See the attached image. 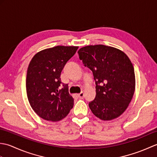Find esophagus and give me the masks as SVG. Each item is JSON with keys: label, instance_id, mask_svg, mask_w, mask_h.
I'll return each instance as SVG.
<instances>
[{"label": "esophagus", "instance_id": "34e87169", "mask_svg": "<svg viewBox=\"0 0 157 157\" xmlns=\"http://www.w3.org/2000/svg\"><path fill=\"white\" fill-rule=\"evenodd\" d=\"M78 96L79 98H84V93L82 92L81 93H79V94H78Z\"/></svg>", "mask_w": 157, "mask_h": 157}]
</instances>
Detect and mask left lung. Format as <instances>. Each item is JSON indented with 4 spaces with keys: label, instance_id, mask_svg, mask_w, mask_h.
Masks as SVG:
<instances>
[{
    "label": "left lung",
    "instance_id": "obj_1",
    "mask_svg": "<svg viewBox=\"0 0 157 157\" xmlns=\"http://www.w3.org/2000/svg\"><path fill=\"white\" fill-rule=\"evenodd\" d=\"M78 52L96 83V97L89 102L92 113L103 121L117 118L128 107L135 91L130 59L121 50L102 44L86 46Z\"/></svg>",
    "mask_w": 157,
    "mask_h": 157
}]
</instances>
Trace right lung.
Listing matches in <instances>:
<instances>
[{"label":"right lung","instance_id":"right-lung-1","mask_svg":"<svg viewBox=\"0 0 157 157\" xmlns=\"http://www.w3.org/2000/svg\"><path fill=\"white\" fill-rule=\"evenodd\" d=\"M78 46H56L36 53L29 63L26 91L29 104L40 117L58 121L69 114L74 103L61 73Z\"/></svg>","mask_w":157,"mask_h":157}]
</instances>
